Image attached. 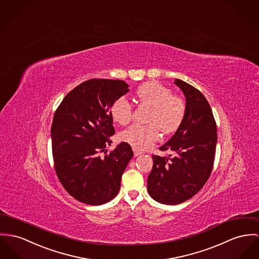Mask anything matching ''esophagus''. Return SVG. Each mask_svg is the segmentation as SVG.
<instances>
[{
  "instance_id": "1",
  "label": "esophagus",
  "mask_w": 259,
  "mask_h": 259,
  "mask_svg": "<svg viewBox=\"0 0 259 259\" xmlns=\"http://www.w3.org/2000/svg\"><path fill=\"white\" fill-rule=\"evenodd\" d=\"M133 151H134V156H135V157H138V156L141 155V152H139L138 150H136V149H133Z\"/></svg>"
}]
</instances>
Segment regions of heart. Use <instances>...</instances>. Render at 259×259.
Wrapping results in <instances>:
<instances>
[{"mask_svg":"<svg viewBox=\"0 0 259 259\" xmlns=\"http://www.w3.org/2000/svg\"><path fill=\"white\" fill-rule=\"evenodd\" d=\"M140 102L150 107L147 116L149 124H135L120 133V139L134 149L144 151L154 145L159 138V130L163 134L176 132L184 119L186 106L181 98L172 95V91L156 80L142 83L136 91ZM132 105L124 97L114 100L110 105V115L120 125L132 120Z\"/></svg>","mask_w":259,"mask_h":259,"instance_id":"b5f03b06","label":"heart"}]
</instances>
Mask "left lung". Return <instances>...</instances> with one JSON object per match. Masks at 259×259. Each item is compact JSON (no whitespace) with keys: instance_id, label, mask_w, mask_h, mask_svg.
Returning <instances> with one entry per match:
<instances>
[{"instance_id":"1","label":"left lung","mask_w":259,"mask_h":259,"mask_svg":"<svg viewBox=\"0 0 259 259\" xmlns=\"http://www.w3.org/2000/svg\"><path fill=\"white\" fill-rule=\"evenodd\" d=\"M186 100L184 119L159 150L168 157L153 156L148 192L157 202L177 205L193 197L209 179L216 153L217 126L209 102L197 89L177 79Z\"/></svg>"}]
</instances>
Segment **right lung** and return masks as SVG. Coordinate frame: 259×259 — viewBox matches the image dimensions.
I'll return each mask as SVG.
<instances>
[{
    "label": "right lung",
    "instance_id": "right-lung-1",
    "mask_svg": "<svg viewBox=\"0 0 259 259\" xmlns=\"http://www.w3.org/2000/svg\"><path fill=\"white\" fill-rule=\"evenodd\" d=\"M128 88L123 80H85L55 111L51 126L55 171L66 191L81 203L101 205L119 192L121 177L134 154L125 142L109 154L105 149L115 133L110 105ZM101 152L106 154L102 158Z\"/></svg>",
    "mask_w": 259,
    "mask_h": 259
}]
</instances>
